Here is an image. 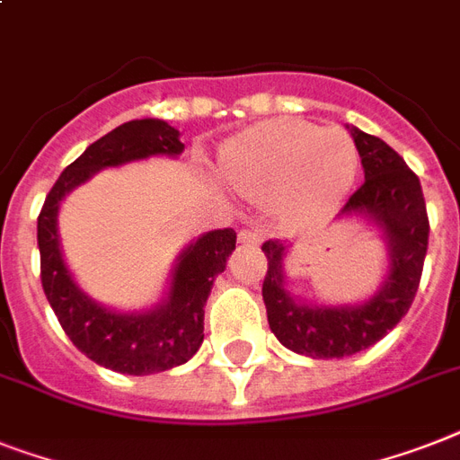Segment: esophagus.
<instances>
[{
  "label": "esophagus",
  "mask_w": 460,
  "mask_h": 460,
  "mask_svg": "<svg viewBox=\"0 0 460 460\" xmlns=\"http://www.w3.org/2000/svg\"><path fill=\"white\" fill-rule=\"evenodd\" d=\"M238 241L248 243V245H260V243H262V231L255 229V226H250V229H241L238 231Z\"/></svg>",
  "instance_id": "esophagus-1"
}]
</instances>
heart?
<instances>
[{"instance_id": "1", "label": "heart", "mask_w": 460, "mask_h": 460, "mask_svg": "<svg viewBox=\"0 0 460 460\" xmlns=\"http://www.w3.org/2000/svg\"><path fill=\"white\" fill-rule=\"evenodd\" d=\"M359 165L354 141L340 129L274 120L243 132L222 151V177L238 193H286L288 215L316 222L342 203Z\"/></svg>"}]
</instances>
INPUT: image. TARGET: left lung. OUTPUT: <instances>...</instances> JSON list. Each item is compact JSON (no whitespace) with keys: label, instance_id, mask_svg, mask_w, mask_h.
Wrapping results in <instances>:
<instances>
[{"label":"left lung","instance_id":"1","mask_svg":"<svg viewBox=\"0 0 460 460\" xmlns=\"http://www.w3.org/2000/svg\"><path fill=\"white\" fill-rule=\"evenodd\" d=\"M364 167V184L349 196L340 217H364L383 231L387 245V276L371 300L345 307L305 305L286 288V243L267 241V276L262 297L271 333L283 347L312 359H340L368 349L385 338L409 312L416 297L425 252L428 210L418 177L394 148L373 134L349 127Z\"/></svg>","mask_w":460,"mask_h":460}]
</instances>
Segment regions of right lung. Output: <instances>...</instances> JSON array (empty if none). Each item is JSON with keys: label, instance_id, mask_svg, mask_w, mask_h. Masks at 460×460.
Here are the masks:
<instances>
[{"label": "right lung", "instance_id": "add662e5", "mask_svg": "<svg viewBox=\"0 0 460 460\" xmlns=\"http://www.w3.org/2000/svg\"><path fill=\"white\" fill-rule=\"evenodd\" d=\"M181 151L179 129L165 120L146 118L115 127L63 170L37 217L40 269L49 305L73 345L111 371L148 376L191 359L203 342L205 302L215 276L222 274L226 257L236 248V231L215 229L193 241L177 257L165 300L148 312L125 314L101 307L73 281L58 241V208L66 193L84 184L94 172L151 155L174 158Z\"/></svg>", "mask_w": 460, "mask_h": 460}]
</instances>
